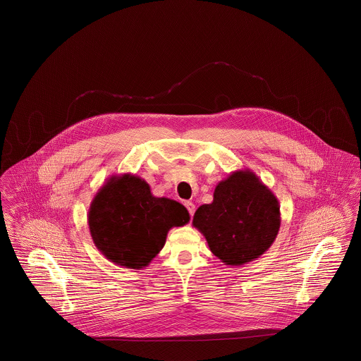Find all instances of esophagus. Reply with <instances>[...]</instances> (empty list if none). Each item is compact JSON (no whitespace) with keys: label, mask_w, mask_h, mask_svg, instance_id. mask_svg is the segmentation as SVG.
<instances>
[{"label":"esophagus","mask_w":361,"mask_h":361,"mask_svg":"<svg viewBox=\"0 0 361 361\" xmlns=\"http://www.w3.org/2000/svg\"><path fill=\"white\" fill-rule=\"evenodd\" d=\"M185 206H186V209H188L189 214L193 216L194 212H195V204H194L193 202H190V201H186V202H185Z\"/></svg>","instance_id":"esophagus-1"}]
</instances>
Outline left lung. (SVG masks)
<instances>
[{
	"label": "left lung",
	"instance_id": "obj_1",
	"mask_svg": "<svg viewBox=\"0 0 361 361\" xmlns=\"http://www.w3.org/2000/svg\"><path fill=\"white\" fill-rule=\"evenodd\" d=\"M193 226L224 264L252 262L273 245L281 206L250 169H238L215 186L214 200L197 209Z\"/></svg>",
	"mask_w": 361,
	"mask_h": 361
}]
</instances>
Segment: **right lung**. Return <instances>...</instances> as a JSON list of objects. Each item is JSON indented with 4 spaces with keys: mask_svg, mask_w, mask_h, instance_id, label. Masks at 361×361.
Masks as SVG:
<instances>
[{
    "mask_svg": "<svg viewBox=\"0 0 361 361\" xmlns=\"http://www.w3.org/2000/svg\"><path fill=\"white\" fill-rule=\"evenodd\" d=\"M190 220L181 203L155 197L132 173L106 180L90 204L88 228L94 244L111 262L141 270L166 244L168 231Z\"/></svg>",
    "mask_w": 361,
    "mask_h": 361,
    "instance_id": "obj_1",
    "label": "right lung"
}]
</instances>
